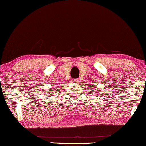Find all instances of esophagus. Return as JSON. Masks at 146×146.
<instances>
[{
  "label": "esophagus",
  "mask_w": 146,
  "mask_h": 146,
  "mask_svg": "<svg viewBox=\"0 0 146 146\" xmlns=\"http://www.w3.org/2000/svg\"><path fill=\"white\" fill-rule=\"evenodd\" d=\"M72 83H75V84H78L79 83V80L78 79H73L72 80Z\"/></svg>",
  "instance_id": "34e87169"
}]
</instances>
